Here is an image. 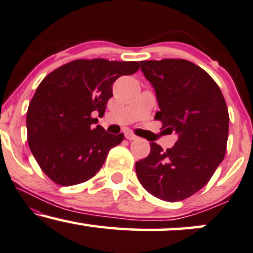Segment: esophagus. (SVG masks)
I'll return each mask as SVG.
<instances>
[{"label": "esophagus", "mask_w": 253, "mask_h": 253, "mask_svg": "<svg viewBox=\"0 0 253 253\" xmlns=\"http://www.w3.org/2000/svg\"><path fill=\"white\" fill-rule=\"evenodd\" d=\"M125 136H126V139L129 140V141H132V140H136V139H138V136L133 134V133H129V132H127L126 134H125Z\"/></svg>", "instance_id": "34e87169"}]
</instances>
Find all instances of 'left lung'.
Returning <instances> with one entry per match:
<instances>
[{
  "label": "left lung",
  "instance_id": "1",
  "mask_svg": "<svg viewBox=\"0 0 253 253\" xmlns=\"http://www.w3.org/2000/svg\"><path fill=\"white\" fill-rule=\"evenodd\" d=\"M141 71L156 90V119L175 145L163 150L151 142L148 157L135 163L140 184L166 202L191 197L208 184L226 152L229 111L220 88L204 69L187 60L141 61Z\"/></svg>",
  "mask_w": 253,
  "mask_h": 253
}]
</instances>
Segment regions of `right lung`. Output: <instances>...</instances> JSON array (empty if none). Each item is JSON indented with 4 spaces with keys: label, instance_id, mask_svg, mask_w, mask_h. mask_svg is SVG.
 <instances>
[{
    "label": "right lung",
    "instance_id": "obj_1",
    "mask_svg": "<svg viewBox=\"0 0 253 253\" xmlns=\"http://www.w3.org/2000/svg\"><path fill=\"white\" fill-rule=\"evenodd\" d=\"M135 61L75 60L48 74L27 112L28 145L39 166L56 184L72 186L90 179L124 134L97 125L113 96L114 81L139 69Z\"/></svg>",
    "mask_w": 253,
    "mask_h": 253
}]
</instances>
